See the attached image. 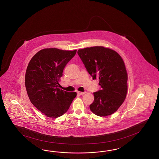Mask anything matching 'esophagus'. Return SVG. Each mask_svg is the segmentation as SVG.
Returning <instances> with one entry per match:
<instances>
[{"label":"esophagus","mask_w":159,"mask_h":159,"mask_svg":"<svg viewBox=\"0 0 159 159\" xmlns=\"http://www.w3.org/2000/svg\"><path fill=\"white\" fill-rule=\"evenodd\" d=\"M77 93L78 95H80V96H82V95H83L84 94H85V93H86V92H77Z\"/></svg>","instance_id":"1"}]
</instances>
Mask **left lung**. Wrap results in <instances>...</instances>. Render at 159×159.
Returning <instances> with one entry per match:
<instances>
[{
  "label": "left lung",
  "mask_w": 159,
  "mask_h": 159,
  "mask_svg": "<svg viewBox=\"0 0 159 159\" xmlns=\"http://www.w3.org/2000/svg\"><path fill=\"white\" fill-rule=\"evenodd\" d=\"M77 54L93 80L98 79L101 89L93 93L94 100L90 109L100 116L115 112L125 100L128 75L120 55L103 47L79 49Z\"/></svg>",
  "instance_id": "8db88e82"
}]
</instances>
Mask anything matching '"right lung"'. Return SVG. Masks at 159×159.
<instances>
[{"label": "right lung", "mask_w": 159, "mask_h": 159, "mask_svg": "<svg viewBox=\"0 0 159 159\" xmlns=\"http://www.w3.org/2000/svg\"><path fill=\"white\" fill-rule=\"evenodd\" d=\"M76 50L47 48L39 51L30 61L25 84L30 100L39 111L49 118H58L68 110L76 92L59 89L64 68Z\"/></svg>", "instance_id": "add662e5"}]
</instances>
